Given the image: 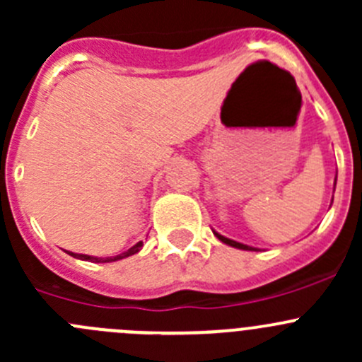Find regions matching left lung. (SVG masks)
<instances>
[{
    "label": "left lung",
    "instance_id": "obj_1",
    "mask_svg": "<svg viewBox=\"0 0 362 362\" xmlns=\"http://www.w3.org/2000/svg\"><path fill=\"white\" fill-rule=\"evenodd\" d=\"M214 235L217 236V238L221 240L222 243H226V245H231V247H235V249H242V250H257V249H254V247L243 245V243H238V242H235V240H229V238H226V236L218 235V233H215V231H214Z\"/></svg>",
    "mask_w": 362,
    "mask_h": 362
}]
</instances>
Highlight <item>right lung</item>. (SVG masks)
Wrapping results in <instances>:
<instances>
[{
  "mask_svg": "<svg viewBox=\"0 0 362 362\" xmlns=\"http://www.w3.org/2000/svg\"><path fill=\"white\" fill-rule=\"evenodd\" d=\"M141 247H144V242H138L136 245L131 247L129 250L122 252V254H119V255H113V257H93V255H86V254H73V252H68V254L73 255V257H76V259H82V261H90V262H113V261H119V259L129 257V255L136 254V252H140Z\"/></svg>",
  "mask_w": 362,
  "mask_h": 362,
  "instance_id": "add662e5",
  "label": "right lung"
}]
</instances>
